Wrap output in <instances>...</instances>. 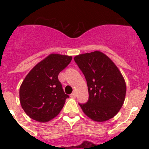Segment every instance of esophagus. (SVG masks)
<instances>
[{"mask_svg":"<svg viewBox=\"0 0 149 149\" xmlns=\"http://www.w3.org/2000/svg\"><path fill=\"white\" fill-rule=\"evenodd\" d=\"M76 96H77V94H76V93H75V92H73V93L71 94L70 97H71V98H76Z\"/></svg>","mask_w":149,"mask_h":149,"instance_id":"esophagus-1","label":"esophagus"}]
</instances>
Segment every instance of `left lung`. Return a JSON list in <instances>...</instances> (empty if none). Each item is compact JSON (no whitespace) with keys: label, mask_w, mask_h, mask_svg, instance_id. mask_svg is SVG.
Segmentation results:
<instances>
[{"label":"left lung","mask_w":149,"mask_h":149,"mask_svg":"<svg viewBox=\"0 0 149 149\" xmlns=\"http://www.w3.org/2000/svg\"><path fill=\"white\" fill-rule=\"evenodd\" d=\"M74 62L86 78L89 99L79 104L84 113L95 122L115 116L123 105L126 84L114 63L100 51L76 56Z\"/></svg>","instance_id":"left-lung-1"}]
</instances>
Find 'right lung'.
<instances>
[{
	"instance_id": "obj_1",
	"label": "right lung",
	"mask_w": 149,
	"mask_h": 149,
	"mask_svg": "<svg viewBox=\"0 0 149 149\" xmlns=\"http://www.w3.org/2000/svg\"><path fill=\"white\" fill-rule=\"evenodd\" d=\"M72 56L52 54L34 66L19 90L22 108L30 118L45 122L58 115L69 98L58 79L60 72L71 63Z\"/></svg>"
}]
</instances>
